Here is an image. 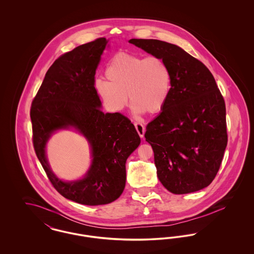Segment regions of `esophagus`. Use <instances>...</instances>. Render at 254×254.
Instances as JSON below:
<instances>
[{"label": "esophagus", "instance_id": "34e87169", "mask_svg": "<svg viewBox=\"0 0 254 254\" xmlns=\"http://www.w3.org/2000/svg\"><path fill=\"white\" fill-rule=\"evenodd\" d=\"M134 126H135V128H136V130H137V132L139 134V136L142 138V137H144V134H145V126L142 124V123H140V122H135L134 123Z\"/></svg>", "mask_w": 254, "mask_h": 254}]
</instances>
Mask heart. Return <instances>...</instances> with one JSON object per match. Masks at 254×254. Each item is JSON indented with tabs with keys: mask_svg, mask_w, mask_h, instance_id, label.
<instances>
[{
	"mask_svg": "<svg viewBox=\"0 0 254 254\" xmlns=\"http://www.w3.org/2000/svg\"><path fill=\"white\" fill-rule=\"evenodd\" d=\"M105 76L107 81H97V90L115 111L127 106L128 94L137 115L157 113L168 101L171 71L166 61L156 55L119 52L109 60Z\"/></svg>",
	"mask_w": 254,
	"mask_h": 254,
	"instance_id": "heart-1",
	"label": "heart"
}]
</instances>
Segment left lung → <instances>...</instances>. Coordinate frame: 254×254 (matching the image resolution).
<instances>
[{"mask_svg": "<svg viewBox=\"0 0 254 254\" xmlns=\"http://www.w3.org/2000/svg\"><path fill=\"white\" fill-rule=\"evenodd\" d=\"M129 43L164 59L171 71L168 101L145 133L158 178L172 193L200 190L215 178L228 144L226 105L214 77L175 45L153 39Z\"/></svg>", "mask_w": 254, "mask_h": 254, "instance_id": "left-lung-1", "label": "left lung"}]
</instances>
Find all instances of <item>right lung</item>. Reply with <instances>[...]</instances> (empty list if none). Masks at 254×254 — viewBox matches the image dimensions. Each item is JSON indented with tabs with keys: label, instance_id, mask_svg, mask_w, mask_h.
Wrapping results in <instances>:
<instances>
[{
	"label": "right lung",
	"instance_id": "obj_1",
	"mask_svg": "<svg viewBox=\"0 0 254 254\" xmlns=\"http://www.w3.org/2000/svg\"><path fill=\"white\" fill-rule=\"evenodd\" d=\"M107 44L106 38H98L62 55L46 73L30 108L33 146L49 181L64 198L86 205H106L120 197L126 161L141 142L127 117L101 109L94 76ZM68 126L85 135L94 159L83 181L65 183L49 169L44 148L51 132Z\"/></svg>",
	"mask_w": 254,
	"mask_h": 254
}]
</instances>
